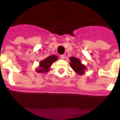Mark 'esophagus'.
<instances>
[{
    "instance_id": "esophagus-1",
    "label": "esophagus",
    "mask_w": 120,
    "mask_h": 120,
    "mask_svg": "<svg viewBox=\"0 0 120 120\" xmlns=\"http://www.w3.org/2000/svg\"><path fill=\"white\" fill-rule=\"evenodd\" d=\"M60 57H61V59H64V58H65V55H64V54H62V55H61V56H60Z\"/></svg>"
}]
</instances>
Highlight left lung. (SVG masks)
<instances>
[{
	"mask_svg": "<svg viewBox=\"0 0 120 120\" xmlns=\"http://www.w3.org/2000/svg\"><path fill=\"white\" fill-rule=\"evenodd\" d=\"M70 66L77 75H82L85 73V71L87 70V68L82 63L80 59L75 57H70Z\"/></svg>",
	"mask_w": 120,
	"mask_h": 120,
	"instance_id": "1",
	"label": "left lung"
}]
</instances>
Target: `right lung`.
<instances>
[{"mask_svg":"<svg viewBox=\"0 0 120 120\" xmlns=\"http://www.w3.org/2000/svg\"><path fill=\"white\" fill-rule=\"evenodd\" d=\"M58 57L56 55H51L47 57V58L44 59L39 63V66L38 68L36 69V72L39 73H46L50 69V66H52L53 63L57 61Z\"/></svg>","mask_w":120,"mask_h":120,"instance_id":"right-lung-1","label":"right lung"}]
</instances>
